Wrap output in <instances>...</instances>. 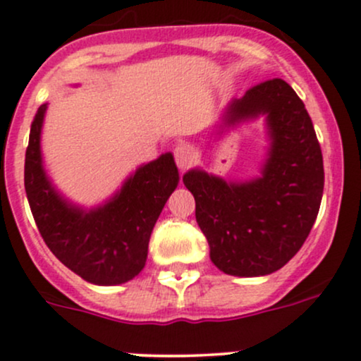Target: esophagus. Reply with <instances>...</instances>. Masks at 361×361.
<instances>
[{
    "mask_svg": "<svg viewBox=\"0 0 361 361\" xmlns=\"http://www.w3.org/2000/svg\"><path fill=\"white\" fill-rule=\"evenodd\" d=\"M173 158H176L177 166H179L180 170H185L189 165L192 164V158H195V154H192V151L189 149V146L179 145L173 148Z\"/></svg>",
    "mask_w": 361,
    "mask_h": 361,
    "instance_id": "obj_1",
    "label": "esophagus"
}]
</instances>
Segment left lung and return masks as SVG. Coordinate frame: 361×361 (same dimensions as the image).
Wrapping results in <instances>:
<instances>
[{"label":"left lung","instance_id":"obj_1","mask_svg":"<svg viewBox=\"0 0 361 361\" xmlns=\"http://www.w3.org/2000/svg\"><path fill=\"white\" fill-rule=\"evenodd\" d=\"M258 115H267L272 139L259 179L226 182L203 170L182 177L195 196L212 262L238 277L282 269L308 238L324 192L319 139L294 89L282 79L259 82L228 104L224 123Z\"/></svg>","mask_w":361,"mask_h":361}]
</instances>
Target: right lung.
Wrapping results in <instances>:
<instances>
[{"instance_id":"1","label":"right lung","mask_w":361,"mask_h":361,"mask_svg":"<svg viewBox=\"0 0 361 361\" xmlns=\"http://www.w3.org/2000/svg\"><path fill=\"white\" fill-rule=\"evenodd\" d=\"M46 104L30 126L25 151L27 200L46 246L84 281L115 286L145 269L154 224L179 184L170 153L135 170L103 207L86 212L67 203L46 177L41 161V127Z\"/></svg>"}]
</instances>
